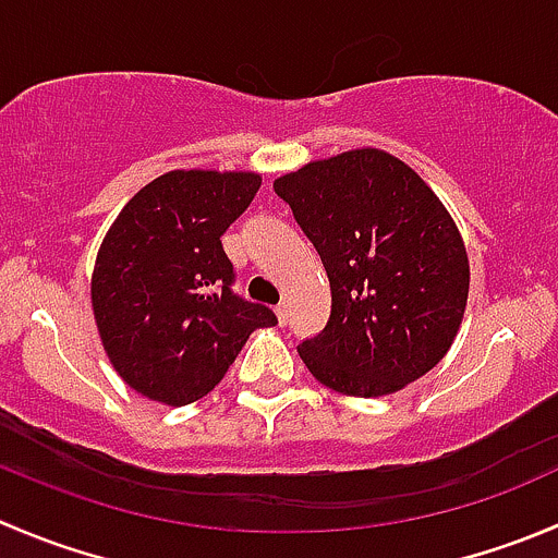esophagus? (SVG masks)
I'll list each match as a JSON object with an SVG mask.
<instances>
[{"mask_svg":"<svg viewBox=\"0 0 558 558\" xmlns=\"http://www.w3.org/2000/svg\"><path fill=\"white\" fill-rule=\"evenodd\" d=\"M275 316H278V324L283 327V324L289 322V305H286V302H280V305L275 307Z\"/></svg>","mask_w":558,"mask_h":558,"instance_id":"obj_1","label":"esophagus"}]
</instances>
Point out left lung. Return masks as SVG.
Here are the masks:
<instances>
[{
    "instance_id": "left-lung-1",
    "label": "left lung",
    "mask_w": 558,
    "mask_h": 558,
    "mask_svg": "<svg viewBox=\"0 0 558 558\" xmlns=\"http://www.w3.org/2000/svg\"><path fill=\"white\" fill-rule=\"evenodd\" d=\"M275 193L322 256L329 322L296 345L340 395L381 398L436 367L469 300V253L428 182L384 149L311 160Z\"/></svg>"
}]
</instances>
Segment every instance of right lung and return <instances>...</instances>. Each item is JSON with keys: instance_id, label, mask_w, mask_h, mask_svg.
Masks as SVG:
<instances>
[{"instance_id": "obj_1", "label": "right lung", "mask_w": 558, "mask_h": 558, "mask_svg": "<svg viewBox=\"0 0 558 558\" xmlns=\"http://www.w3.org/2000/svg\"><path fill=\"white\" fill-rule=\"evenodd\" d=\"M262 187L256 171L177 169L135 193L102 236L92 313L128 387L163 405L204 398L269 307L231 291L220 236Z\"/></svg>"}]
</instances>
